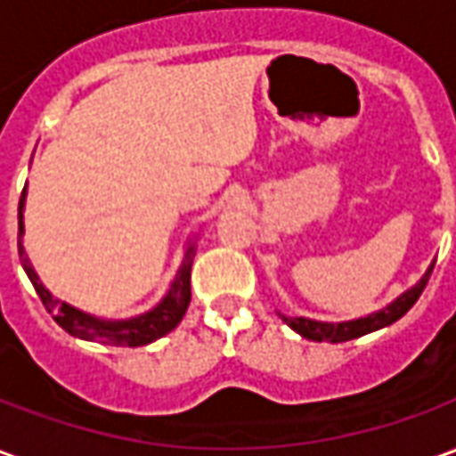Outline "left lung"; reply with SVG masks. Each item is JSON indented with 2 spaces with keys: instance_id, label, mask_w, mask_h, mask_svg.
I'll return each mask as SVG.
<instances>
[{
  "instance_id": "8db88e82",
  "label": "left lung",
  "mask_w": 456,
  "mask_h": 456,
  "mask_svg": "<svg viewBox=\"0 0 456 456\" xmlns=\"http://www.w3.org/2000/svg\"><path fill=\"white\" fill-rule=\"evenodd\" d=\"M435 264H432L428 271H425V276L411 288V290H405L403 296H398L393 300L391 305L381 307L379 313H371V315L359 317V320H349V322H317V320H307V317H286V315H278L283 317V322H286L290 330H296L297 335H303L305 339H313V342H349V339H356V337L369 335V332H376V330H381V327L393 325L395 320H401L408 310H411L415 303H418V297L428 286V281H430V273Z\"/></svg>"
}]
</instances>
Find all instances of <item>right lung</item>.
Instances as JSON below:
<instances>
[{
	"mask_svg": "<svg viewBox=\"0 0 456 456\" xmlns=\"http://www.w3.org/2000/svg\"><path fill=\"white\" fill-rule=\"evenodd\" d=\"M24 202L26 188L21 192V200H19V237H24ZM19 256H21V266H24L26 276L34 283L38 297L44 300L45 310L53 315L55 322L63 327L68 335L77 337V339L112 344V346H143V344L156 342L163 335H168L170 330H175L190 305V268H192V258H195V247L192 244H188V248H185L183 264H180L178 273L173 278L166 297L153 310L143 313V315L129 317V320H102V317L87 315L83 310L58 300L41 283V278L31 266V261L26 258V251L21 244H19Z\"/></svg>",
	"mask_w": 456,
	"mask_h": 456,
	"instance_id": "add662e5",
	"label": "right lung"
}]
</instances>
